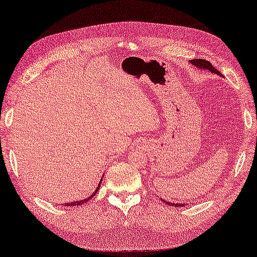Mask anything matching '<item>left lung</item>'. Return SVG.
<instances>
[{
	"label": "left lung",
	"instance_id": "1",
	"mask_svg": "<svg viewBox=\"0 0 257 257\" xmlns=\"http://www.w3.org/2000/svg\"><path fill=\"white\" fill-rule=\"evenodd\" d=\"M190 62H191L193 66L199 67V68H201V69H206V70L211 71V73L217 74V75H220V76H221L220 71H218L215 68V67L212 66L211 62L207 61V60H204V59H193V60H190ZM163 201L165 204H170L171 206H174V207H181V206H184V204H180V203L179 204H174V203H170V201H166V200H163Z\"/></svg>",
	"mask_w": 257,
	"mask_h": 257
}]
</instances>
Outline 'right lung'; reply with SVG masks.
Wrapping results in <instances>:
<instances>
[{"label": "right lung", "instance_id": "1", "mask_svg": "<svg viewBox=\"0 0 257 257\" xmlns=\"http://www.w3.org/2000/svg\"><path fill=\"white\" fill-rule=\"evenodd\" d=\"M101 181H102V179H101ZM101 181H100V183H99L98 188L95 189V191H94L93 193H92V195H91L90 197H87V198H85L84 200H79V201H71V203H66V204H65V206H78V205H83L84 203H86V201H89L91 198H93V196L95 195L96 192H98L99 188H100V186H101Z\"/></svg>", "mask_w": 257, "mask_h": 257}]
</instances>
